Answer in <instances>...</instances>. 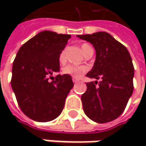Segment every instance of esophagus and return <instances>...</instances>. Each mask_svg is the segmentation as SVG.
I'll return each instance as SVG.
<instances>
[{
	"label": "esophagus",
	"instance_id": "34e87169",
	"mask_svg": "<svg viewBox=\"0 0 146 146\" xmlns=\"http://www.w3.org/2000/svg\"><path fill=\"white\" fill-rule=\"evenodd\" d=\"M78 81H79V79H78V78H73V83H77V82H78Z\"/></svg>",
	"mask_w": 146,
	"mask_h": 146
}]
</instances>
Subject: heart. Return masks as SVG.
I'll return each mask as SVG.
<instances>
[{
	"label": "heart",
	"instance_id": "1",
	"mask_svg": "<svg viewBox=\"0 0 146 146\" xmlns=\"http://www.w3.org/2000/svg\"><path fill=\"white\" fill-rule=\"evenodd\" d=\"M88 47H90V45L87 44H83L81 45V49H82V51H83L84 54L85 53ZM59 60H60V62H65V52L64 51H62L60 54ZM87 71H88V68L85 67V66H73V65H68L62 70V72L65 74L70 75L73 78H80L83 74H84Z\"/></svg>",
	"mask_w": 146,
	"mask_h": 146
}]
</instances>
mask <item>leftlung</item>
<instances>
[{"instance_id":"1","label":"left lung","mask_w":146,"mask_h":146,"mask_svg":"<svg viewBox=\"0 0 146 146\" xmlns=\"http://www.w3.org/2000/svg\"><path fill=\"white\" fill-rule=\"evenodd\" d=\"M93 44L96 57L87 77L97 81L87 83L81 96L84 111L94 122L105 123L117 118L133 94L134 68L127 48L106 32L78 35Z\"/></svg>"}]
</instances>
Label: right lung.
Masks as SVG:
<instances>
[{"mask_svg":"<svg viewBox=\"0 0 146 146\" xmlns=\"http://www.w3.org/2000/svg\"><path fill=\"white\" fill-rule=\"evenodd\" d=\"M70 38V35L42 31L23 44L17 53L12 88L22 111L35 121L56 118L73 87L70 75L51 77L60 71V54Z\"/></svg>","mask_w":146,"mask_h":146,"instance_id":"obj_1","label":"right lung"}]
</instances>
